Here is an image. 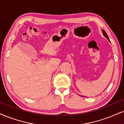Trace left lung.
Segmentation results:
<instances>
[{"label": "left lung", "mask_w": 124, "mask_h": 124, "mask_svg": "<svg viewBox=\"0 0 124 124\" xmlns=\"http://www.w3.org/2000/svg\"><path fill=\"white\" fill-rule=\"evenodd\" d=\"M102 33H103V36H104L105 37H106V39H108V40H109V41H110L109 39V37H108V34H107V33H106V31H105L104 30H102Z\"/></svg>", "instance_id": "obj_1"}]
</instances>
